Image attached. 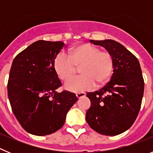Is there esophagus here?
I'll return each mask as SVG.
<instances>
[{
    "mask_svg": "<svg viewBox=\"0 0 153 153\" xmlns=\"http://www.w3.org/2000/svg\"><path fill=\"white\" fill-rule=\"evenodd\" d=\"M76 97H77L78 99H80V98H82V97H84L85 96H86V93H78L76 94Z\"/></svg>",
    "mask_w": 153,
    "mask_h": 153,
    "instance_id": "34e87169",
    "label": "esophagus"
}]
</instances>
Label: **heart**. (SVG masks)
<instances>
[{"label":"heart","instance_id":"1","mask_svg":"<svg viewBox=\"0 0 153 153\" xmlns=\"http://www.w3.org/2000/svg\"><path fill=\"white\" fill-rule=\"evenodd\" d=\"M80 67L81 75L70 78L65 88L70 92L80 93L93 89L97 83H107L114 68V58L109 51L90 44H79L70 48L68 55L60 52L53 60V68L58 77L67 80Z\"/></svg>","mask_w":153,"mask_h":153}]
</instances>
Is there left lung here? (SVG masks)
Returning a JSON list of instances; mask_svg holds the SVG:
<instances>
[{"mask_svg": "<svg viewBox=\"0 0 153 153\" xmlns=\"http://www.w3.org/2000/svg\"><path fill=\"white\" fill-rule=\"evenodd\" d=\"M90 43L102 46L111 53L114 68L106 86L86 94L91 102L86 114V122L100 134L117 136L132 126L141 107L144 79L140 62L115 40H90Z\"/></svg>", "mask_w": 153, "mask_h": 153, "instance_id": "8db88e82", "label": "left lung"}]
</instances>
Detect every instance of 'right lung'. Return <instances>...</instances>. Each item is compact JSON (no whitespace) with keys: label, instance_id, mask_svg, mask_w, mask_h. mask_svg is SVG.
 Masks as SVG:
<instances>
[{"label":"right lung","instance_id":"add662e5","mask_svg":"<svg viewBox=\"0 0 153 153\" xmlns=\"http://www.w3.org/2000/svg\"><path fill=\"white\" fill-rule=\"evenodd\" d=\"M63 42L38 40L16 56L9 74L8 98L19 123L36 136L53 133L63 126L77 101L75 93L56 91L62 86L53 60Z\"/></svg>","mask_w":153,"mask_h":153}]
</instances>
